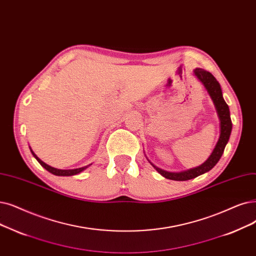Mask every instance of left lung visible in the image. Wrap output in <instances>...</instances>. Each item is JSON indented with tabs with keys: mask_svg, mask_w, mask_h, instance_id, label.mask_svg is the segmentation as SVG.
I'll list each match as a JSON object with an SVG mask.
<instances>
[{
	"mask_svg": "<svg viewBox=\"0 0 256 256\" xmlns=\"http://www.w3.org/2000/svg\"><path fill=\"white\" fill-rule=\"evenodd\" d=\"M194 74L202 82V84L205 86L206 90L208 91L210 97L212 98L214 104L216 106V112L220 121V134L216 146L210 154V157L207 159L206 162H204L202 165L198 166L196 168L182 172H168L158 168L157 166L152 165L154 168L158 170L159 174H161L166 179H170L174 181H187L194 179V178L203 174L207 172H209L214 166L218 162L220 159L222 154L224 152L226 144L229 140L231 130H232V122L230 118V110L228 104L225 102L223 94H222V88L218 84V82L216 80V77L211 74L210 72L203 70V69H196Z\"/></svg>",
	"mask_w": 256,
	"mask_h": 256,
	"instance_id": "left-lung-1",
	"label": "left lung"
}]
</instances>
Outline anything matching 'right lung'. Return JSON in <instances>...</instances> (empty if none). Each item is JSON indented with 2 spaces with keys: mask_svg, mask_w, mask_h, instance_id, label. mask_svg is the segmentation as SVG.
<instances>
[{
  "mask_svg": "<svg viewBox=\"0 0 256 256\" xmlns=\"http://www.w3.org/2000/svg\"><path fill=\"white\" fill-rule=\"evenodd\" d=\"M30 150H31V152H32V154L34 156V158L38 161V163L42 166L44 168H46L48 172H50L51 174H55V176H73V174H80V172H82L84 170H86L88 166H86V168H75V170H58V168H51V166H49L48 164H46V163H44L38 156L33 152V150L30 148Z\"/></svg>",
  "mask_w": 256,
  "mask_h": 256,
  "instance_id": "1",
  "label": "right lung"
}]
</instances>
